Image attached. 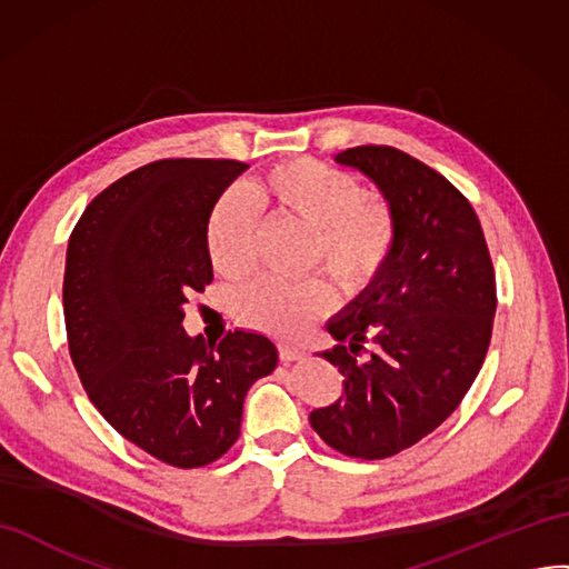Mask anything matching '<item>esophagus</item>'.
<instances>
[{
	"mask_svg": "<svg viewBox=\"0 0 569 569\" xmlns=\"http://www.w3.org/2000/svg\"><path fill=\"white\" fill-rule=\"evenodd\" d=\"M306 357V349L295 342H282L280 345V359L282 361H299Z\"/></svg>",
	"mask_w": 569,
	"mask_h": 569,
	"instance_id": "obj_1",
	"label": "esophagus"
}]
</instances>
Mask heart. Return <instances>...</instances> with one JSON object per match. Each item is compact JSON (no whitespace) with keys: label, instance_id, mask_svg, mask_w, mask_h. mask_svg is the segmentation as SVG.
Masks as SVG:
<instances>
[{"label":"heart","instance_id":"heart-1","mask_svg":"<svg viewBox=\"0 0 569 569\" xmlns=\"http://www.w3.org/2000/svg\"><path fill=\"white\" fill-rule=\"evenodd\" d=\"M258 210L311 229L309 263L322 266L345 289H359L386 266L395 243V218L378 196L363 193L345 170L313 158L289 160L249 181L247 198L222 196L206 224L212 268L241 282L258 263ZM332 289L326 280H260L243 289L237 313L270 335H297L328 313Z\"/></svg>","mask_w":569,"mask_h":569}]
</instances>
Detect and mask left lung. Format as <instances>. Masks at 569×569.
<instances>
[{"label":"left lung","instance_id":"obj_1","mask_svg":"<svg viewBox=\"0 0 569 569\" xmlns=\"http://www.w3.org/2000/svg\"><path fill=\"white\" fill-rule=\"evenodd\" d=\"M376 183L392 210L395 243L361 295L328 320L322 359L345 395L311 411L313 431L347 457L411 448L450 417L479 376L496 318V274L479 218L431 167L388 146L337 152ZM375 345L363 365L356 355Z\"/></svg>","mask_w":569,"mask_h":569}]
</instances>
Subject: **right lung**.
Returning a JSON list of instances; mask_svg holds the SVG:
<instances>
[{
    "instance_id": "1",
    "label": "right lung",
    "mask_w": 569,
    "mask_h": 569,
    "mask_svg": "<svg viewBox=\"0 0 569 569\" xmlns=\"http://www.w3.org/2000/svg\"><path fill=\"white\" fill-rule=\"evenodd\" d=\"M247 167H138L93 198L69 239L67 337L90 402L117 433L179 469L232 448L243 397L278 366L266 335L234 330L212 347L181 326L189 297L212 282L210 212Z\"/></svg>"
}]
</instances>
